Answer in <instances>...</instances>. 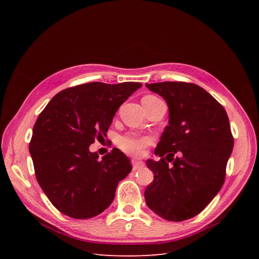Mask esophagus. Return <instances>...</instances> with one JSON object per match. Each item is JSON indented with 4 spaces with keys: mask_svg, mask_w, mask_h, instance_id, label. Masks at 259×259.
Returning <instances> with one entry per match:
<instances>
[{
    "mask_svg": "<svg viewBox=\"0 0 259 259\" xmlns=\"http://www.w3.org/2000/svg\"><path fill=\"white\" fill-rule=\"evenodd\" d=\"M132 164H133V169L137 170L139 168H142L145 166V163L143 161H137V160H132Z\"/></svg>",
    "mask_w": 259,
    "mask_h": 259,
    "instance_id": "obj_1",
    "label": "esophagus"
}]
</instances>
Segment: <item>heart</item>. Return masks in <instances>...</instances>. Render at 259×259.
I'll return each mask as SVG.
<instances>
[{
    "instance_id": "1",
    "label": "heart",
    "mask_w": 259,
    "mask_h": 259,
    "mask_svg": "<svg viewBox=\"0 0 259 259\" xmlns=\"http://www.w3.org/2000/svg\"><path fill=\"white\" fill-rule=\"evenodd\" d=\"M145 98L154 99V96H146ZM152 138L147 135H139L136 133H127L119 137L117 139V146L123 152L133 156L142 155L145 149L152 144Z\"/></svg>"
}]
</instances>
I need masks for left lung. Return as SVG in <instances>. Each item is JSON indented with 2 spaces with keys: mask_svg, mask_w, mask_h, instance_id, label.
Masks as SVG:
<instances>
[{
  "mask_svg": "<svg viewBox=\"0 0 259 259\" xmlns=\"http://www.w3.org/2000/svg\"><path fill=\"white\" fill-rule=\"evenodd\" d=\"M146 86L166 100L169 125L154 150L161 159L147 161L154 179L146 188L145 200L156 215L183 222L200 214L225 183L233 148L229 119L225 108L197 84Z\"/></svg>",
  "mask_w": 259,
  "mask_h": 259,
  "instance_id": "left-lung-1",
  "label": "left lung"
}]
</instances>
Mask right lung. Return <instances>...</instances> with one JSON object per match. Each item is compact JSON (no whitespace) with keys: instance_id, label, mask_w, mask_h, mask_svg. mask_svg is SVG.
<instances>
[{"instance_id":"right-lung-1","label":"right lung","mask_w":259,"mask_h":259,"mask_svg":"<svg viewBox=\"0 0 259 259\" xmlns=\"http://www.w3.org/2000/svg\"><path fill=\"white\" fill-rule=\"evenodd\" d=\"M142 83H85L55 95L38 114L29 151L43 192L62 214L76 219L99 215L132 170L113 148L98 159L89 147L104 139L119 107Z\"/></svg>"}]
</instances>
